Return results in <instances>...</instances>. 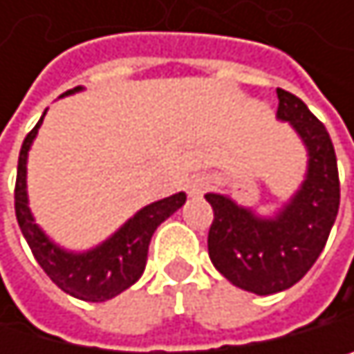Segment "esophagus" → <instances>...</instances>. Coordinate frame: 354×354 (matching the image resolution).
<instances>
[{"mask_svg": "<svg viewBox=\"0 0 354 354\" xmlns=\"http://www.w3.org/2000/svg\"><path fill=\"white\" fill-rule=\"evenodd\" d=\"M210 187H212V178H210L208 174H197V176H191V178L187 180V193L191 197L203 195Z\"/></svg>", "mask_w": 354, "mask_h": 354, "instance_id": "1", "label": "esophagus"}]
</instances>
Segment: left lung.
<instances>
[{
	"instance_id": "left-lung-1",
	"label": "left lung",
	"mask_w": 354,
	"mask_h": 354,
	"mask_svg": "<svg viewBox=\"0 0 354 354\" xmlns=\"http://www.w3.org/2000/svg\"><path fill=\"white\" fill-rule=\"evenodd\" d=\"M276 118L295 129L308 153L301 187L274 216L206 193L214 210L210 261L231 284L257 295L280 293L306 276L323 252L339 208L337 161L325 125L293 93L276 88Z\"/></svg>"
}]
</instances>
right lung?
I'll list each match as a JSON object with an SVG mask.
<instances>
[{
	"instance_id": "obj_1",
	"label": "right lung",
	"mask_w": 354,
	"mask_h": 354,
	"mask_svg": "<svg viewBox=\"0 0 354 354\" xmlns=\"http://www.w3.org/2000/svg\"><path fill=\"white\" fill-rule=\"evenodd\" d=\"M78 91H82V86L65 91L61 97L74 95ZM44 116L46 112L37 120V125L27 133L21 146L15 189V210L19 227L35 257V261L61 291L84 301L112 299L140 280L146 268L148 244H151L153 234L165 218H169L176 210L185 206L187 195L180 191L165 199L148 203L129 221L120 225L108 240H104L95 248L76 252L59 246L35 223L27 197V157Z\"/></svg>"
}]
</instances>
